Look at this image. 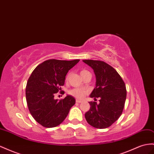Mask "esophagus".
<instances>
[{
	"label": "esophagus",
	"instance_id": "obj_1",
	"mask_svg": "<svg viewBox=\"0 0 154 154\" xmlns=\"http://www.w3.org/2000/svg\"><path fill=\"white\" fill-rule=\"evenodd\" d=\"M76 103H81L82 101L81 100H76Z\"/></svg>",
	"mask_w": 154,
	"mask_h": 154
}]
</instances>
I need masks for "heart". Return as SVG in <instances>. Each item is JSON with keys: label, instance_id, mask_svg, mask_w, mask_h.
I'll use <instances>...</instances> for the list:
<instances>
[{"label": "heart", "instance_id": "1", "mask_svg": "<svg viewBox=\"0 0 154 154\" xmlns=\"http://www.w3.org/2000/svg\"><path fill=\"white\" fill-rule=\"evenodd\" d=\"M87 72H89L88 70H87L85 69H83L81 70L80 74L82 76H83L84 74H85ZM68 78H69V75L67 76L66 80H68ZM86 93H87V92L84 89H83L82 88H78V87H77V88H74V89H70L69 91V94H70L71 96H72L74 97H75L77 99H80V100L84 98L85 97V95L86 94Z\"/></svg>", "mask_w": 154, "mask_h": 154}]
</instances>
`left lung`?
Returning <instances> with one entry per match:
<instances>
[{
	"label": "left lung",
	"instance_id": "left-lung-1",
	"mask_svg": "<svg viewBox=\"0 0 154 154\" xmlns=\"http://www.w3.org/2000/svg\"><path fill=\"white\" fill-rule=\"evenodd\" d=\"M94 70L96 75V87L90 97L99 103L89 102L90 109L85 117L91 126L103 129L111 126L121 115L126 98L125 83L113 67L99 60H83Z\"/></svg>",
	"mask_w": 154,
	"mask_h": 154
}]
</instances>
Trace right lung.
Wrapping results in <instances>:
<instances>
[{"mask_svg":"<svg viewBox=\"0 0 154 154\" xmlns=\"http://www.w3.org/2000/svg\"><path fill=\"white\" fill-rule=\"evenodd\" d=\"M80 60L71 61L51 59L45 61L33 70L26 87L28 109L36 121L45 128L56 127L67 117L70 109L75 104L70 95L54 99V94L63 93L65 76Z\"/></svg>","mask_w":154,"mask_h":154,"instance_id":"obj_1","label":"right lung"}]
</instances>
